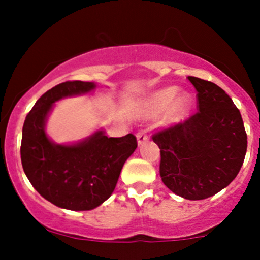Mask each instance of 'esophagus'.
<instances>
[{"label": "esophagus", "instance_id": "esophagus-1", "mask_svg": "<svg viewBox=\"0 0 260 260\" xmlns=\"http://www.w3.org/2000/svg\"><path fill=\"white\" fill-rule=\"evenodd\" d=\"M148 140V136H147V132L145 131H140L137 134V142H138V145H142L143 143H145Z\"/></svg>", "mask_w": 260, "mask_h": 260}]
</instances>
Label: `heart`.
Returning <instances> with one entry per match:
<instances>
[{"label":"heart","mask_w":260,"mask_h":260,"mask_svg":"<svg viewBox=\"0 0 260 260\" xmlns=\"http://www.w3.org/2000/svg\"><path fill=\"white\" fill-rule=\"evenodd\" d=\"M177 86H168L155 91L145 103L144 113L148 117H156L166 112L168 124L182 123L192 110V95L187 91L178 92Z\"/></svg>","instance_id":"heart-1"}]
</instances>
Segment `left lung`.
I'll return each mask as SVG.
<instances>
[{"instance_id": "obj_1", "label": "left lung", "mask_w": 260, "mask_h": 260, "mask_svg": "<svg viewBox=\"0 0 260 260\" xmlns=\"http://www.w3.org/2000/svg\"><path fill=\"white\" fill-rule=\"evenodd\" d=\"M198 91L199 112L154 134L160 149V176L175 194L201 201L228 187L247 151L242 116L231 98L208 80L188 77Z\"/></svg>"}]
</instances>
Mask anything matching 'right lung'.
Segmentation results:
<instances>
[{"mask_svg":"<svg viewBox=\"0 0 260 260\" xmlns=\"http://www.w3.org/2000/svg\"><path fill=\"white\" fill-rule=\"evenodd\" d=\"M95 89L94 82L61 83L45 92L25 117L20 145L23 170L39 194L58 208L82 211L103 204L137 148L133 134L109 138L103 128L68 144H58L47 136L46 122L56 101Z\"/></svg>","mask_w":260,"mask_h":260,"instance_id":"obj_1","label":"right lung"}]
</instances>
